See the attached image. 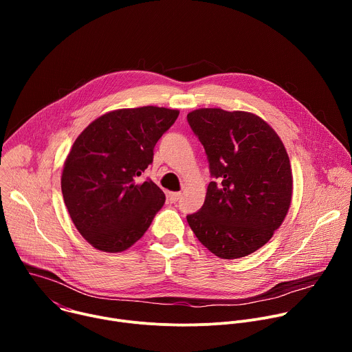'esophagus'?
Here are the masks:
<instances>
[{"mask_svg": "<svg viewBox=\"0 0 352 352\" xmlns=\"http://www.w3.org/2000/svg\"><path fill=\"white\" fill-rule=\"evenodd\" d=\"M179 197H181V192H170L168 193V199L171 204H175Z\"/></svg>", "mask_w": 352, "mask_h": 352, "instance_id": "esophagus-1", "label": "esophagus"}]
</instances>
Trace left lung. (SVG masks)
<instances>
[{"instance_id":"8db88e82","label":"left lung","mask_w":352,"mask_h":352,"mask_svg":"<svg viewBox=\"0 0 352 352\" xmlns=\"http://www.w3.org/2000/svg\"><path fill=\"white\" fill-rule=\"evenodd\" d=\"M214 178L204 206L186 220L221 259L254 254L284 221L292 197L287 150L274 129L246 111L199 109L186 116Z\"/></svg>"}]
</instances>
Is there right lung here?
<instances>
[{"label": "right lung", "mask_w": 352, "mask_h": 352, "mask_svg": "<svg viewBox=\"0 0 352 352\" xmlns=\"http://www.w3.org/2000/svg\"><path fill=\"white\" fill-rule=\"evenodd\" d=\"M179 111L146 106L94 120L67 156L61 189L80 235L103 252H122L143 236L166 202L164 192L140 175L153 163L157 140Z\"/></svg>", "instance_id": "1"}]
</instances>
